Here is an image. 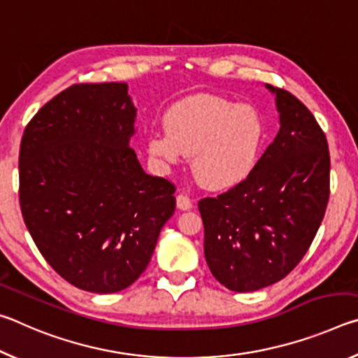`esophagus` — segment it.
I'll return each mask as SVG.
<instances>
[{
    "mask_svg": "<svg viewBox=\"0 0 358 358\" xmlns=\"http://www.w3.org/2000/svg\"><path fill=\"white\" fill-rule=\"evenodd\" d=\"M177 207L180 208V210H191L194 205H192V201L189 197L186 196V194H178L177 196Z\"/></svg>",
    "mask_w": 358,
    "mask_h": 358,
    "instance_id": "34e87169",
    "label": "esophagus"
}]
</instances>
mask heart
Returning <instances> with one entry per match:
<instances>
[{"label": "heart", "mask_w": 358, "mask_h": 358, "mask_svg": "<svg viewBox=\"0 0 358 358\" xmlns=\"http://www.w3.org/2000/svg\"><path fill=\"white\" fill-rule=\"evenodd\" d=\"M166 132L148 138V153L166 166L192 157V172L210 189H230L250 177L262 155L265 124L251 106L199 94L175 104Z\"/></svg>", "instance_id": "b5f03b06"}]
</instances>
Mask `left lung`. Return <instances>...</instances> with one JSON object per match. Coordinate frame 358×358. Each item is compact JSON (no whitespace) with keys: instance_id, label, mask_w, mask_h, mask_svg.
Segmentation results:
<instances>
[{"instance_id":"left-lung-1","label":"left lung","mask_w":358,"mask_h":358,"mask_svg":"<svg viewBox=\"0 0 358 358\" xmlns=\"http://www.w3.org/2000/svg\"><path fill=\"white\" fill-rule=\"evenodd\" d=\"M276 94L281 128L243 183L199 201L205 260L222 286L252 292L292 271L310 250L330 196L324 131L300 99Z\"/></svg>"}]
</instances>
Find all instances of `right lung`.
I'll return each mask as SVG.
<instances>
[{
  "instance_id": "obj_1",
  "label": "right lung",
  "mask_w": 358,
  "mask_h": 358,
  "mask_svg": "<svg viewBox=\"0 0 358 358\" xmlns=\"http://www.w3.org/2000/svg\"><path fill=\"white\" fill-rule=\"evenodd\" d=\"M126 83H78L50 99L20 143V210L47 264L82 290L131 286L175 211V186L145 173Z\"/></svg>"
}]
</instances>
